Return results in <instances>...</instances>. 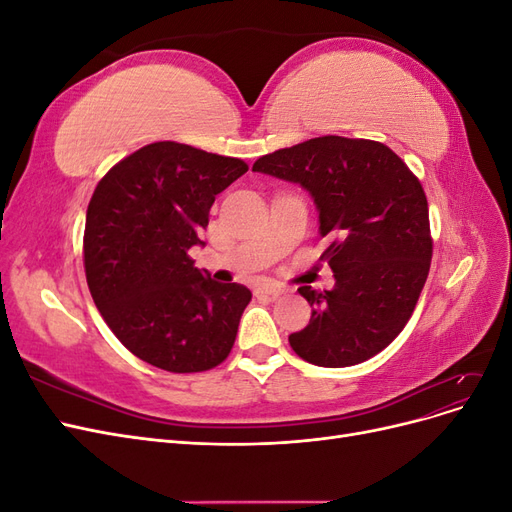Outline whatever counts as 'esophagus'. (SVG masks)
Wrapping results in <instances>:
<instances>
[{
	"instance_id": "obj_1",
	"label": "esophagus",
	"mask_w": 512,
	"mask_h": 512,
	"mask_svg": "<svg viewBox=\"0 0 512 512\" xmlns=\"http://www.w3.org/2000/svg\"><path fill=\"white\" fill-rule=\"evenodd\" d=\"M284 292H286V288H282V286H275V284H260V286L256 288V294H258V297H269V299L282 297Z\"/></svg>"
}]
</instances>
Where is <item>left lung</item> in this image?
<instances>
[{
	"instance_id": "1",
	"label": "left lung",
	"mask_w": 512,
	"mask_h": 512,
	"mask_svg": "<svg viewBox=\"0 0 512 512\" xmlns=\"http://www.w3.org/2000/svg\"><path fill=\"white\" fill-rule=\"evenodd\" d=\"M252 170L299 183L314 198L331 245V290L301 286L312 318L288 342L303 361L350 367L404 331L427 282L433 241L421 181L378 141L318 136L277 149Z\"/></svg>"
}]
</instances>
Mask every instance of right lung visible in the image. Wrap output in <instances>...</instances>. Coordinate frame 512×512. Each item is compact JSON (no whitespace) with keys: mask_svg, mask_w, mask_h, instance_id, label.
I'll return each mask as SVG.
<instances>
[{"mask_svg":"<svg viewBox=\"0 0 512 512\" xmlns=\"http://www.w3.org/2000/svg\"><path fill=\"white\" fill-rule=\"evenodd\" d=\"M247 173L239 158L175 141L117 162L89 200L83 256L108 329L138 359L173 374L220 365L252 292L194 267L215 196Z\"/></svg>","mask_w":512,"mask_h":512,"instance_id":"add662e5","label":"right lung"}]
</instances>
